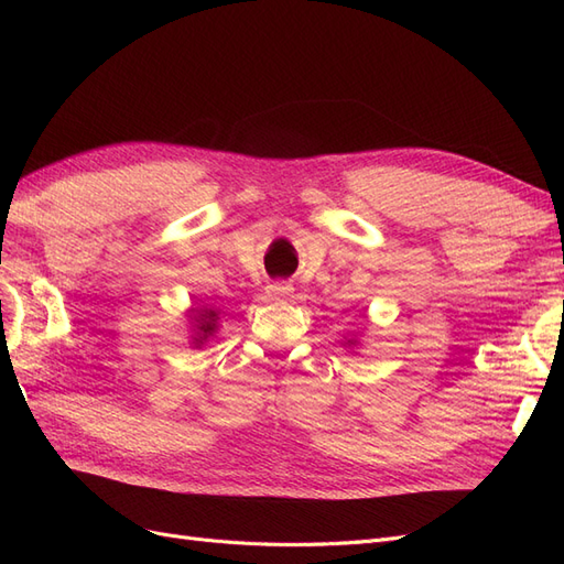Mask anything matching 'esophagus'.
Wrapping results in <instances>:
<instances>
[{
  "mask_svg": "<svg viewBox=\"0 0 564 564\" xmlns=\"http://www.w3.org/2000/svg\"><path fill=\"white\" fill-rule=\"evenodd\" d=\"M268 299H272V301H280V299H289V296H294V286L289 284V282H272V284H268Z\"/></svg>",
  "mask_w": 564,
  "mask_h": 564,
  "instance_id": "34e87169",
  "label": "esophagus"
}]
</instances>
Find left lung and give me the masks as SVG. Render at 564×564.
Returning <instances> with one entry per match:
<instances>
[{"label":"left lung","instance_id":"left-lung-1","mask_svg":"<svg viewBox=\"0 0 564 564\" xmlns=\"http://www.w3.org/2000/svg\"><path fill=\"white\" fill-rule=\"evenodd\" d=\"M344 346L346 348H357V346H360V336H357V334H352V336H346V340H344Z\"/></svg>","mask_w":564,"mask_h":564}]
</instances>
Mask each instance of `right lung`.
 Instances as JSON below:
<instances>
[{"label": "right lung", "mask_w": 564, "mask_h": 564, "mask_svg": "<svg viewBox=\"0 0 564 564\" xmlns=\"http://www.w3.org/2000/svg\"><path fill=\"white\" fill-rule=\"evenodd\" d=\"M187 317V327H191V344L193 348L207 346V340L218 332V322L224 317V311L216 308L212 303H202L193 305V308L185 311Z\"/></svg>", "instance_id": "obj_1"}]
</instances>
